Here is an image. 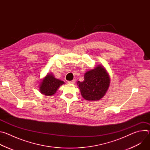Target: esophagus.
<instances>
[{
    "mask_svg": "<svg viewBox=\"0 0 150 150\" xmlns=\"http://www.w3.org/2000/svg\"><path fill=\"white\" fill-rule=\"evenodd\" d=\"M68 83H72V84H74L75 83V79H73L72 81H68Z\"/></svg>",
    "mask_w": 150,
    "mask_h": 150,
    "instance_id": "esophagus-1",
    "label": "esophagus"
}]
</instances>
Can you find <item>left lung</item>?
Masks as SVG:
<instances>
[{"label":"left lung","mask_w":150,"mask_h":150,"mask_svg":"<svg viewBox=\"0 0 150 150\" xmlns=\"http://www.w3.org/2000/svg\"><path fill=\"white\" fill-rule=\"evenodd\" d=\"M110 83L109 73L101 64L85 72L83 82H77L81 96L88 101L101 99L108 91Z\"/></svg>","instance_id":"left-lung-1"}]
</instances>
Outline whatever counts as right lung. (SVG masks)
Instances as JSON below:
<instances>
[{
	"instance_id": "right-lung-1",
	"label": "right lung",
	"mask_w": 150,
	"mask_h": 150,
	"mask_svg": "<svg viewBox=\"0 0 150 150\" xmlns=\"http://www.w3.org/2000/svg\"><path fill=\"white\" fill-rule=\"evenodd\" d=\"M64 83V81L56 78L53 74L48 73L45 77L41 79L39 85V90L42 94L46 96H52Z\"/></svg>"
}]
</instances>
